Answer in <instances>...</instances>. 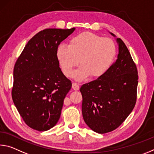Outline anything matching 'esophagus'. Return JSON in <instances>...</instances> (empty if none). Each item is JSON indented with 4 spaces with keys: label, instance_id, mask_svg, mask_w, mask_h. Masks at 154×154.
<instances>
[{
    "label": "esophagus",
    "instance_id": "esophagus-1",
    "mask_svg": "<svg viewBox=\"0 0 154 154\" xmlns=\"http://www.w3.org/2000/svg\"><path fill=\"white\" fill-rule=\"evenodd\" d=\"M72 88L75 90H78L79 89V86L77 84V83L73 82L72 84Z\"/></svg>",
    "mask_w": 154,
    "mask_h": 154
}]
</instances>
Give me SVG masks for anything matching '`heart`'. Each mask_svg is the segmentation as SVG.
<instances>
[{
    "label": "heart",
    "mask_w": 154,
    "mask_h": 154,
    "mask_svg": "<svg viewBox=\"0 0 154 154\" xmlns=\"http://www.w3.org/2000/svg\"><path fill=\"white\" fill-rule=\"evenodd\" d=\"M116 53V45L110 38L91 32H83L70 39L69 45H60L57 58L65 76L71 77L74 68L81 65L73 77L82 81L90 75L98 78L108 71Z\"/></svg>",
    "instance_id": "heart-1"
}]
</instances>
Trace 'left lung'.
Returning <instances> with one entry per match:
<instances>
[{"label":"left lung","instance_id":"obj_1","mask_svg":"<svg viewBox=\"0 0 154 154\" xmlns=\"http://www.w3.org/2000/svg\"><path fill=\"white\" fill-rule=\"evenodd\" d=\"M116 41L119 54L116 62L103 75L80 88L83 118L92 130L99 134L119 128L133 110L137 98V68L123 41L121 38Z\"/></svg>","mask_w":154,"mask_h":154}]
</instances>
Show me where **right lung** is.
<instances>
[{
    "label": "right lung",
    "mask_w": 154,
    "mask_h": 154,
    "mask_svg": "<svg viewBox=\"0 0 154 154\" xmlns=\"http://www.w3.org/2000/svg\"><path fill=\"white\" fill-rule=\"evenodd\" d=\"M46 29L29 41L14 68L12 99L26 125L43 131L60 119L72 83L60 68L57 49L75 31Z\"/></svg>",
    "instance_id": "1"
}]
</instances>
